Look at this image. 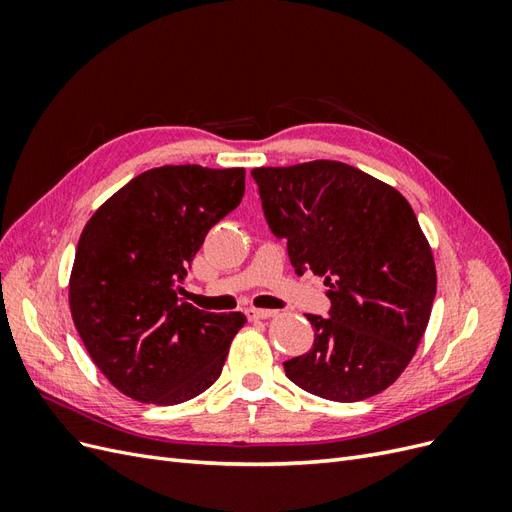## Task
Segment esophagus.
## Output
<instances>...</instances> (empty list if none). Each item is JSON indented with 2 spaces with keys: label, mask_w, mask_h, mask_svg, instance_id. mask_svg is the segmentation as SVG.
Listing matches in <instances>:
<instances>
[{
  "label": "esophagus",
  "mask_w": 512,
  "mask_h": 512,
  "mask_svg": "<svg viewBox=\"0 0 512 512\" xmlns=\"http://www.w3.org/2000/svg\"><path fill=\"white\" fill-rule=\"evenodd\" d=\"M247 318H252V320H265V318H271V316H275V309H258V307H250L247 309Z\"/></svg>",
  "instance_id": "34e87169"
}]
</instances>
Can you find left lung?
Returning a JSON list of instances; mask_svg holds the SVG:
<instances>
[{"instance_id": "obj_1", "label": "left lung", "mask_w": 512, "mask_h": 512, "mask_svg": "<svg viewBox=\"0 0 512 512\" xmlns=\"http://www.w3.org/2000/svg\"><path fill=\"white\" fill-rule=\"evenodd\" d=\"M267 224L297 275L324 277L329 318L307 314L314 346L284 363L322 399L361 401L410 363L436 297L431 247L408 200L333 160L254 168Z\"/></svg>"}]
</instances>
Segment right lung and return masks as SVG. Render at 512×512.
<instances>
[{"mask_svg": "<svg viewBox=\"0 0 512 512\" xmlns=\"http://www.w3.org/2000/svg\"><path fill=\"white\" fill-rule=\"evenodd\" d=\"M243 192V168H151L83 228L70 312L91 361L123 395L175 406L220 378L245 316L203 312L179 292L207 232Z\"/></svg>", "mask_w": 512, "mask_h": 512, "instance_id": "obj_1", "label": "right lung"}]
</instances>
